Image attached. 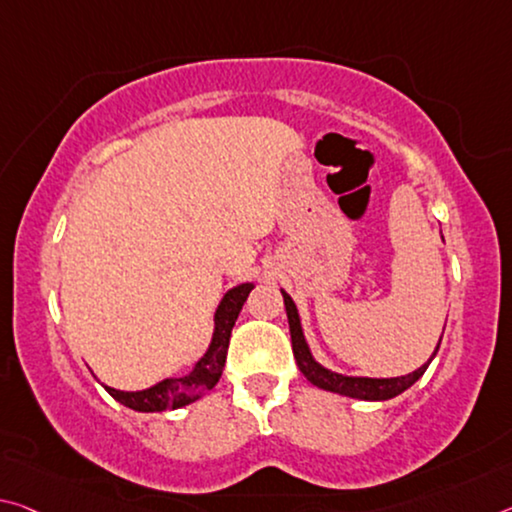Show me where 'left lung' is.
Instances as JSON below:
<instances>
[{"mask_svg": "<svg viewBox=\"0 0 512 512\" xmlns=\"http://www.w3.org/2000/svg\"><path fill=\"white\" fill-rule=\"evenodd\" d=\"M282 291V298H285V307H287V319H289V332H291V348H294V358L296 364L303 376L310 380L312 385L326 389V392L339 394V396H348V399H358V401H387L394 399V396L403 394L405 389L412 387L417 380L424 376V371L428 369V364L433 362L437 355V348L428 362L421 364L419 369L412 373H405V376H394V378H369V376H346V373H337L323 367L321 362L314 360V355L310 351V344H307L305 332H303V323H300V314L298 307L294 303L285 289ZM442 342V337H440Z\"/></svg>", "mask_w": 512, "mask_h": 512, "instance_id": "left-lung-1", "label": "left lung"}]
</instances>
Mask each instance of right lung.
I'll list each match as a JSON object with an SVG mask.
<instances>
[{
    "label": "right lung",
    "mask_w": 512,
    "mask_h": 512,
    "mask_svg": "<svg viewBox=\"0 0 512 512\" xmlns=\"http://www.w3.org/2000/svg\"><path fill=\"white\" fill-rule=\"evenodd\" d=\"M253 287L255 282H241V285L225 291V296L221 298V303H218L214 312L212 342H209L205 355L193 364L186 376L164 378L161 383L148 389H141V392H123V389H113L109 385H104V389H107L118 403H123L125 408H132L136 412L177 410L198 401L200 396L209 392V389L218 383V378H221L234 321H237L241 307L246 303V298L250 291H253Z\"/></svg>",
    "instance_id": "add662e5"
}]
</instances>
